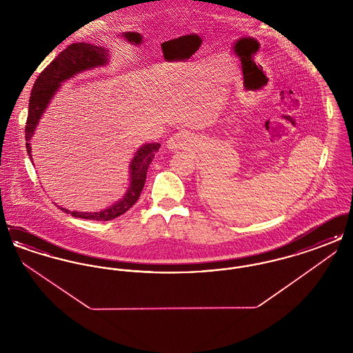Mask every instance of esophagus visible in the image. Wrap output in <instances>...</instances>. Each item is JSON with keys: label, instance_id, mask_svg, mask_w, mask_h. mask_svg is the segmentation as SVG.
Instances as JSON below:
<instances>
[{"label": "esophagus", "instance_id": "esophagus-1", "mask_svg": "<svg viewBox=\"0 0 353 353\" xmlns=\"http://www.w3.org/2000/svg\"><path fill=\"white\" fill-rule=\"evenodd\" d=\"M193 144V137L192 134L188 132H177L173 134L168 141H167V147L172 151H179V150H184Z\"/></svg>", "mask_w": 353, "mask_h": 353}]
</instances>
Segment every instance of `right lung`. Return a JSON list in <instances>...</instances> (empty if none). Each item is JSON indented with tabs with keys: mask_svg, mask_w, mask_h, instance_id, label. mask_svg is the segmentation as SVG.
I'll use <instances>...</instances> for the list:
<instances>
[{
	"mask_svg": "<svg viewBox=\"0 0 353 353\" xmlns=\"http://www.w3.org/2000/svg\"><path fill=\"white\" fill-rule=\"evenodd\" d=\"M108 54H110L108 50L101 46L90 45L85 42L72 43L65 50L61 51L58 57L54 58V61H51L50 65L39 74L32 88V95L29 101V114H28L26 127H25L26 150L32 163H33V157H32L30 140L33 137L34 131H35V127L38 125L39 119L42 118V114L48 108L55 91L66 79L72 78L74 75L85 70L104 66L108 62ZM159 148H160L159 143H150V144H144L141 148H139V151L134 153V159L130 165V174H131L130 188L120 201L115 202L114 205H111L110 208L101 212H94V213L70 212L63 208H59V209L70 213L72 217L92 219V221H110L121 216L131 206H134V202L139 200L140 193L145 184L147 170L154 157V153L159 151Z\"/></svg>",
	"mask_w": 353,
	"mask_h": 353,
	"instance_id": "right-lung-1",
	"label": "right lung"
}]
</instances>
